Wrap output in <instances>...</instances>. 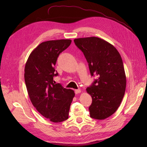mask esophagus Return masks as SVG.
<instances>
[{
  "label": "esophagus",
  "instance_id": "obj_1",
  "mask_svg": "<svg viewBox=\"0 0 147 147\" xmlns=\"http://www.w3.org/2000/svg\"><path fill=\"white\" fill-rule=\"evenodd\" d=\"M81 92V90H80V89H78V90H75V94H79V93Z\"/></svg>",
  "mask_w": 147,
  "mask_h": 147
}]
</instances>
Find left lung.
<instances>
[{"label":"left lung","instance_id":"left-lung-1","mask_svg":"<svg viewBox=\"0 0 147 147\" xmlns=\"http://www.w3.org/2000/svg\"><path fill=\"white\" fill-rule=\"evenodd\" d=\"M75 44L85 56L96 79L86 91L92 97L90 117L104 119L116 112L124 95L126 78L123 61L112 44L96 37L79 38Z\"/></svg>","mask_w":147,"mask_h":147}]
</instances>
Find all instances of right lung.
Here are the masks:
<instances>
[{
	"label": "right lung",
	"instance_id": "add662e5",
	"mask_svg": "<svg viewBox=\"0 0 147 147\" xmlns=\"http://www.w3.org/2000/svg\"><path fill=\"white\" fill-rule=\"evenodd\" d=\"M71 42L61 39L41 43L30 53L25 65V83L31 102L40 113L54 123L68 119L75 96L73 90L53 80L58 75L55 69L57 57Z\"/></svg>",
	"mask_w": 147,
	"mask_h": 147
}]
</instances>
